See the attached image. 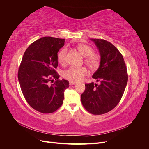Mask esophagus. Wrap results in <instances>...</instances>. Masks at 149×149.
Listing matches in <instances>:
<instances>
[{
  "instance_id": "obj_1",
  "label": "esophagus",
  "mask_w": 149,
  "mask_h": 149,
  "mask_svg": "<svg viewBox=\"0 0 149 149\" xmlns=\"http://www.w3.org/2000/svg\"><path fill=\"white\" fill-rule=\"evenodd\" d=\"M76 84V82H74V81H70V85H74Z\"/></svg>"
}]
</instances>
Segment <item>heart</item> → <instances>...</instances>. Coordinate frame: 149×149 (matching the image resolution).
Wrapping results in <instances>:
<instances>
[{
  "instance_id": "b5f03b06",
  "label": "heart",
  "mask_w": 149,
  "mask_h": 149,
  "mask_svg": "<svg viewBox=\"0 0 149 149\" xmlns=\"http://www.w3.org/2000/svg\"><path fill=\"white\" fill-rule=\"evenodd\" d=\"M78 51L86 58V63L93 70H96L100 65V58L96 54H94L93 49L86 44H79L77 46ZM67 55V49L63 48L58 53V60L60 64H64ZM88 74V70L85 67L70 66L63 71L62 75L67 79L73 81H79Z\"/></svg>"
}]
</instances>
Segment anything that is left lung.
I'll list each match as a JSON object with an SVG mask.
<instances>
[{"label":"left lung","instance_id":"1","mask_svg":"<svg viewBox=\"0 0 149 149\" xmlns=\"http://www.w3.org/2000/svg\"><path fill=\"white\" fill-rule=\"evenodd\" d=\"M90 40L95 43L101 56L100 66L93 75V78L100 84H85L81 100L90 113L101 115L118 104L127 85L128 75L123 56L113 45L102 39Z\"/></svg>","mask_w":149,"mask_h":149}]
</instances>
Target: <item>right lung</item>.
Returning <instances> with one entry per match:
<instances>
[{"instance_id":"right-lung-1","label":"right lung","mask_w":149,"mask_h":149,"mask_svg":"<svg viewBox=\"0 0 149 149\" xmlns=\"http://www.w3.org/2000/svg\"><path fill=\"white\" fill-rule=\"evenodd\" d=\"M65 39L42 37L26 49L21 61L18 79L26 101L34 109L44 114L56 111L63 104L68 81L60 80L55 69L58 52L64 46ZM53 79L52 85L49 83Z\"/></svg>"}]
</instances>
